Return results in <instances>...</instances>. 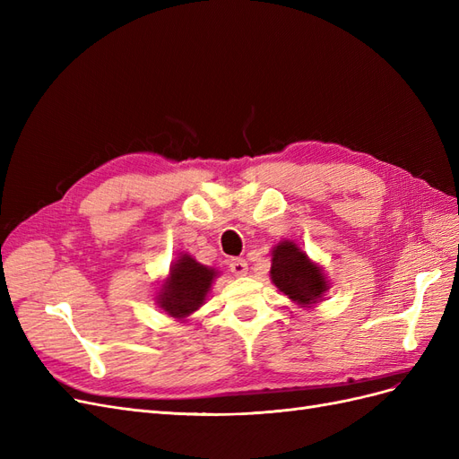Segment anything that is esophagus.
<instances>
[{"instance_id":"obj_1","label":"esophagus","mask_w":459,"mask_h":459,"mask_svg":"<svg viewBox=\"0 0 459 459\" xmlns=\"http://www.w3.org/2000/svg\"><path fill=\"white\" fill-rule=\"evenodd\" d=\"M230 270H231L233 275L241 277V275H247L248 266H247V262H245L243 258H233V260L230 262Z\"/></svg>"}]
</instances>
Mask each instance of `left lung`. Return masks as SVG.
<instances>
[{
  "instance_id": "8db88e82",
  "label": "left lung",
  "mask_w": 459,
  "mask_h": 459,
  "mask_svg": "<svg viewBox=\"0 0 459 459\" xmlns=\"http://www.w3.org/2000/svg\"><path fill=\"white\" fill-rule=\"evenodd\" d=\"M270 280L300 308H316L331 287L324 268L290 239L272 248Z\"/></svg>"
}]
</instances>
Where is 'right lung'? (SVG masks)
<instances>
[{"label": "right lung", "instance_id": "1", "mask_svg": "<svg viewBox=\"0 0 459 459\" xmlns=\"http://www.w3.org/2000/svg\"><path fill=\"white\" fill-rule=\"evenodd\" d=\"M218 273L216 268L204 266L191 255L179 253L157 289L155 304L174 322L186 324L206 302Z\"/></svg>", "mask_w": 459, "mask_h": 459}]
</instances>
